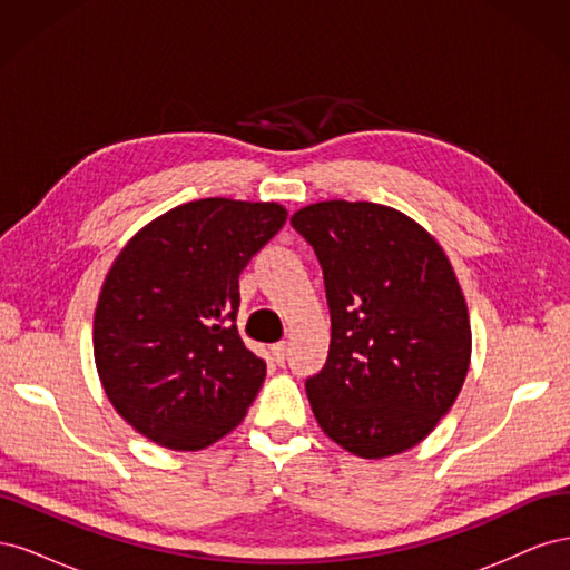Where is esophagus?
Here are the masks:
<instances>
[{
	"label": "esophagus",
	"instance_id": "1",
	"mask_svg": "<svg viewBox=\"0 0 570 570\" xmlns=\"http://www.w3.org/2000/svg\"><path fill=\"white\" fill-rule=\"evenodd\" d=\"M271 354H273V361L275 364H285V356H287V344L285 342H278V344H273L271 347Z\"/></svg>",
	"mask_w": 570,
	"mask_h": 570
}]
</instances>
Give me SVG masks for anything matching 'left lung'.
<instances>
[{
  "label": "left lung",
  "mask_w": 570,
  "mask_h": 570,
  "mask_svg": "<svg viewBox=\"0 0 570 570\" xmlns=\"http://www.w3.org/2000/svg\"><path fill=\"white\" fill-rule=\"evenodd\" d=\"M323 268L325 366L306 377L323 433L361 459L425 440L471 364V321L450 258L416 220L373 202L308 204L289 218Z\"/></svg>",
  "instance_id": "8db88e82"
}]
</instances>
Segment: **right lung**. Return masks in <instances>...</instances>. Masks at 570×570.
<instances>
[{
	"label": "right lung",
	"mask_w": 570,
	"mask_h": 570,
	"mask_svg": "<svg viewBox=\"0 0 570 570\" xmlns=\"http://www.w3.org/2000/svg\"><path fill=\"white\" fill-rule=\"evenodd\" d=\"M285 220L275 202L197 199L116 256L95 312V364L114 409L147 440L197 452L245 419L266 364L237 333L239 273Z\"/></svg>",
	"instance_id": "right-lung-1"
}]
</instances>
